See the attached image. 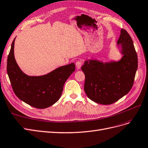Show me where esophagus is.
Masks as SVG:
<instances>
[{"label":"esophagus","instance_id":"1","mask_svg":"<svg viewBox=\"0 0 148 148\" xmlns=\"http://www.w3.org/2000/svg\"><path fill=\"white\" fill-rule=\"evenodd\" d=\"M81 66H82V62L80 61H77L75 63V66L77 69H80L81 68Z\"/></svg>","mask_w":148,"mask_h":148}]
</instances>
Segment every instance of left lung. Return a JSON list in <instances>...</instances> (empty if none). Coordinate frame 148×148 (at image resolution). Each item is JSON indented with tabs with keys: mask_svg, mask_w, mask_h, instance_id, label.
Here are the masks:
<instances>
[{
	"mask_svg": "<svg viewBox=\"0 0 148 148\" xmlns=\"http://www.w3.org/2000/svg\"><path fill=\"white\" fill-rule=\"evenodd\" d=\"M116 48L122 56L119 60H87L81 68L85 76V92L95 103L112 104L124 97L133 86L138 57L132 38L125 29L121 30Z\"/></svg>",
	"mask_w": 148,
	"mask_h": 148,
	"instance_id": "8db88e82",
	"label": "left lung"
}]
</instances>
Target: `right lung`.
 Instances as JSON below:
<instances>
[{"label":"right lung","instance_id":"obj_1","mask_svg":"<svg viewBox=\"0 0 148 148\" xmlns=\"http://www.w3.org/2000/svg\"><path fill=\"white\" fill-rule=\"evenodd\" d=\"M13 40L7 58V74L16 97L29 105L44 109L58 101L65 82L75 71L74 63L56 68L48 74L31 76L24 73L18 65L14 55Z\"/></svg>","mask_w":148,"mask_h":148}]
</instances>
